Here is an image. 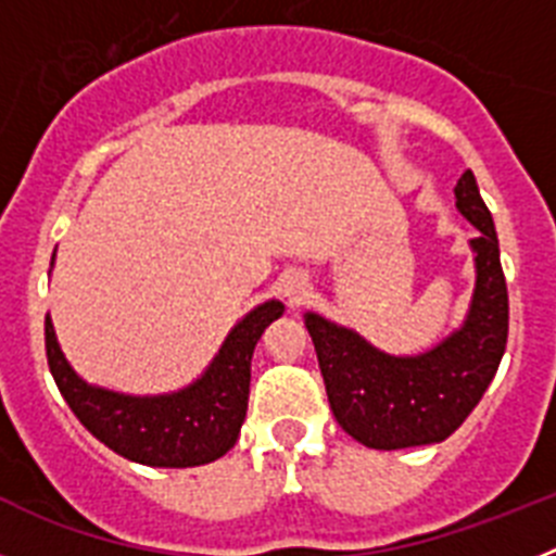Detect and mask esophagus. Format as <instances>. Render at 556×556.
<instances>
[{"label": "esophagus", "mask_w": 556, "mask_h": 556, "mask_svg": "<svg viewBox=\"0 0 556 556\" xmlns=\"http://www.w3.org/2000/svg\"><path fill=\"white\" fill-rule=\"evenodd\" d=\"M308 281L303 278L301 273L289 275L287 281H283V298H289V303H301V298L306 294Z\"/></svg>", "instance_id": "34e87169"}]
</instances>
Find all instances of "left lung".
<instances>
[{
	"mask_svg": "<svg viewBox=\"0 0 556 556\" xmlns=\"http://www.w3.org/2000/svg\"><path fill=\"white\" fill-rule=\"evenodd\" d=\"M456 208L479 236L476 289L459 331L417 356H390L356 331L306 314L328 404L337 424L367 448L397 451L443 443L476 409L501 365L509 333V298L498 236L473 172L456 180Z\"/></svg>",
	"mask_w": 556,
	"mask_h": 556,
	"instance_id": "1",
	"label": "left lung"
}]
</instances>
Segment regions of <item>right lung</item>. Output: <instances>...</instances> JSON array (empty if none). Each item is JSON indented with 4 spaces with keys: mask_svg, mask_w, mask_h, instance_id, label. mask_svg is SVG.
<instances>
[{
    "mask_svg": "<svg viewBox=\"0 0 556 556\" xmlns=\"http://www.w3.org/2000/svg\"><path fill=\"white\" fill-rule=\"evenodd\" d=\"M281 314V301H267L244 314L208 370L194 384L169 395H125L86 384L63 356L47 314L43 339L49 372L77 420L125 459L150 468L208 465L233 448L248 415L255 342Z\"/></svg>",
    "mask_w": 556,
    "mask_h": 556,
    "instance_id": "1",
    "label": "right lung"
}]
</instances>
